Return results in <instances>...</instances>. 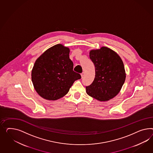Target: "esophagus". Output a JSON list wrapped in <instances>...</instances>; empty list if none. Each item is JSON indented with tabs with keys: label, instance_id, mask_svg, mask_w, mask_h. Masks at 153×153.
<instances>
[{
	"label": "esophagus",
	"instance_id": "esophagus-1",
	"mask_svg": "<svg viewBox=\"0 0 153 153\" xmlns=\"http://www.w3.org/2000/svg\"><path fill=\"white\" fill-rule=\"evenodd\" d=\"M81 78L82 79L83 77V76H84V72H82V73L81 74Z\"/></svg>",
	"mask_w": 153,
	"mask_h": 153
}]
</instances>
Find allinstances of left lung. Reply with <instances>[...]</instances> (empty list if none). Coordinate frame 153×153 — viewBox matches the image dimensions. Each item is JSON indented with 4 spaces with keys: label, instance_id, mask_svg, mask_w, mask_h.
<instances>
[{
    "label": "left lung",
    "instance_id": "8db88e82",
    "mask_svg": "<svg viewBox=\"0 0 153 153\" xmlns=\"http://www.w3.org/2000/svg\"><path fill=\"white\" fill-rule=\"evenodd\" d=\"M90 58L95 65V76L86 87V93L100 101H108L119 93L125 82L124 63L118 54L106 47L91 50Z\"/></svg>",
    "mask_w": 153,
    "mask_h": 153
}]
</instances>
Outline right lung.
<instances>
[{
	"instance_id": "obj_1",
	"label": "right lung",
	"mask_w": 153,
	"mask_h": 153,
	"mask_svg": "<svg viewBox=\"0 0 153 153\" xmlns=\"http://www.w3.org/2000/svg\"><path fill=\"white\" fill-rule=\"evenodd\" d=\"M69 48L61 44L53 45L36 59L32 70L35 90L42 98L56 100L68 92L81 75L73 71Z\"/></svg>"
}]
</instances>
